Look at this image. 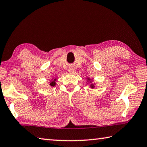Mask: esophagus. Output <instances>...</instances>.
I'll list each match as a JSON object with an SVG mask.
<instances>
[{"instance_id":"1","label":"esophagus","mask_w":147,"mask_h":147,"mask_svg":"<svg viewBox=\"0 0 147 147\" xmlns=\"http://www.w3.org/2000/svg\"><path fill=\"white\" fill-rule=\"evenodd\" d=\"M75 71V68L74 67H69V72H70V73H73Z\"/></svg>"}]
</instances>
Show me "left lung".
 Returning a JSON list of instances; mask_svg holds the SVG:
<instances>
[{
    "mask_svg": "<svg viewBox=\"0 0 147 147\" xmlns=\"http://www.w3.org/2000/svg\"><path fill=\"white\" fill-rule=\"evenodd\" d=\"M90 87H91V88H94V85H93V84H90Z\"/></svg>",
    "mask_w": 147,
    "mask_h": 147,
    "instance_id": "8db88e82",
    "label": "left lung"
}]
</instances>
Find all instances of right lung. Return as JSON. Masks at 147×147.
Returning <instances> with one entry per match:
<instances>
[{"label": "right lung", "mask_w": 147, "mask_h": 147, "mask_svg": "<svg viewBox=\"0 0 147 147\" xmlns=\"http://www.w3.org/2000/svg\"><path fill=\"white\" fill-rule=\"evenodd\" d=\"M55 80L54 81H53V82H51L50 83V85H51V86H53V87H54L55 86Z\"/></svg>", "instance_id": "add662e5"}]
</instances>
